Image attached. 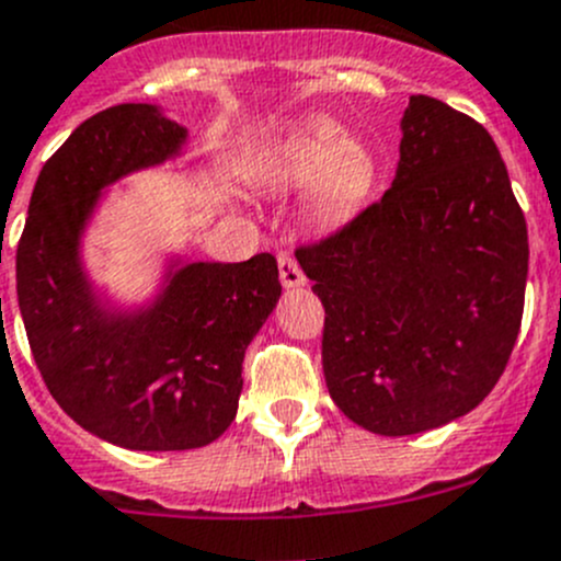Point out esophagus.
I'll list each match as a JSON object with an SVG mask.
<instances>
[{"instance_id":"esophagus-1","label":"esophagus","mask_w":561,"mask_h":561,"mask_svg":"<svg viewBox=\"0 0 561 561\" xmlns=\"http://www.w3.org/2000/svg\"><path fill=\"white\" fill-rule=\"evenodd\" d=\"M279 279L287 290H290V287L307 285V276H304L301 265L296 263V257H293V254H279Z\"/></svg>"}]
</instances>
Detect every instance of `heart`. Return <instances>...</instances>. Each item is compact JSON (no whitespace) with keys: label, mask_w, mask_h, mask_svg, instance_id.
<instances>
[{"label":"heart","mask_w":561,"mask_h":561,"mask_svg":"<svg viewBox=\"0 0 561 561\" xmlns=\"http://www.w3.org/2000/svg\"><path fill=\"white\" fill-rule=\"evenodd\" d=\"M380 167L373 148L345 139L331 119H309L265 150L252 170L254 186L290 192L309 186L307 210L318 225L345 219L373 197Z\"/></svg>","instance_id":"obj_1"}]
</instances>
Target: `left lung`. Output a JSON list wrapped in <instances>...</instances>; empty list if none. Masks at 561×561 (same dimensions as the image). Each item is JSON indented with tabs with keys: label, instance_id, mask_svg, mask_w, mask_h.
<instances>
[{
	"label": "left lung",
	"instance_id": "left-lung-1",
	"mask_svg": "<svg viewBox=\"0 0 561 561\" xmlns=\"http://www.w3.org/2000/svg\"><path fill=\"white\" fill-rule=\"evenodd\" d=\"M389 192L296 252L323 301L331 400L378 436H413L480 405L524 318L529 236L493 136L411 95Z\"/></svg>",
	"mask_w": 561,
	"mask_h": 561
}]
</instances>
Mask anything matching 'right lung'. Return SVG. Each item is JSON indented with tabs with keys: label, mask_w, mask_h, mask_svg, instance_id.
Instances as JSON below:
<instances>
[{
	"label": "right lung",
	"mask_w": 561,
	"mask_h": 561,
	"mask_svg": "<svg viewBox=\"0 0 561 561\" xmlns=\"http://www.w3.org/2000/svg\"><path fill=\"white\" fill-rule=\"evenodd\" d=\"M188 130L150 103L79 125L46 161L15 252L26 340L76 425L139 453L216 442L238 411L243 353L282 296L274 254L247 263L170 260L153 301L112 307L81 263L101 192L181 156Z\"/></svg>",
	"instance_id": "add662e5"
}]
</instances>
